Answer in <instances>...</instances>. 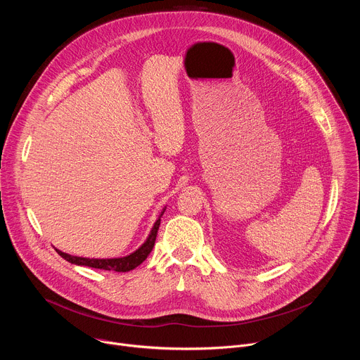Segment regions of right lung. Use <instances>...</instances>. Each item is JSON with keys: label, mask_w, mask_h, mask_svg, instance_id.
Listing matches in <instances>:
<instances>
[{"label": "right lung", "mask_w": 360, "mask_h": 360, "mask_svg": "<svg viewBox=\"0 0 360 360\" xmlns=\"http://www.w3.org/2000/svg\"><path fill=\"white\" fill-rule=\"evenodd\" d=\"M165 211V210H164ZM164 215V212L161 214V217ZM161 217L158 218V221L153 225L148 239L145 240V243L136 249L134 253L124 256V258H114V259H89V258H81V256H72L68 253L61 252L60 249H56L58 252L60 256L74 265H81V266H89V268H95V269H104V271H115V272H128L135 269L138 265H141L146 258L148 255L150 253L153 245H155V239H157V233L160 229V224H161Z\"/></svg>", "instance_id": "obj_1"}]
</instances>
